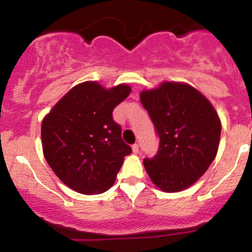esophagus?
<instances>
[{
	"mask_svg": "<svg viewBox=\"0 0 252 252\" xmlns=\"http://www.w3.org/2000/svg\"><path fill=\"white\" fill-rule=\"evenodd\" d=\"M139 151H140L139 145H137V144H133V145H132V153L133 154H139Z\"/></svg>",
	"mask_w": 252,
	"mask_h": 252,
	"instance_id": "1",
	"label": "esophagus"
}]
</instances>
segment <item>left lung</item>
<instances>
[{"instance_id":"left-lung-1","label":"left lung","mask_w":252,"mask_h":252,"mask_svg":"<svg viewBox=\"0 0 252 252\" xmlns=\"http://www.w3.org/2000/svg\"><path fill=\"white\" fill-rule=\"evenodd\" d=\"M159 133L158 154L144 160L160 190L175 193L192 187L215 160L221 120L206 95L183 82H161L140 93Z\"/></svg>"}]
</instances>
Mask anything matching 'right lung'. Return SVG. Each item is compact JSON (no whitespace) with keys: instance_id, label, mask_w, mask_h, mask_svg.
<instances>
[{"instance_id":"1","label":"right lung","mask_w":252,"mask_h":252,"mask_svg":"<svg viewBox=\"0 0 252 252\" xmlns=\"http://www.w3.org/2000/svg\"><path fill=\"white\" fill-rule=\"evenodd\" d=\"M130 93L128 84L104 88L87 81L46 113L41 122L44 157L66 187L82 194H101L113 186L131 148L112 112Z\"/></svg>"}]
</instances>
